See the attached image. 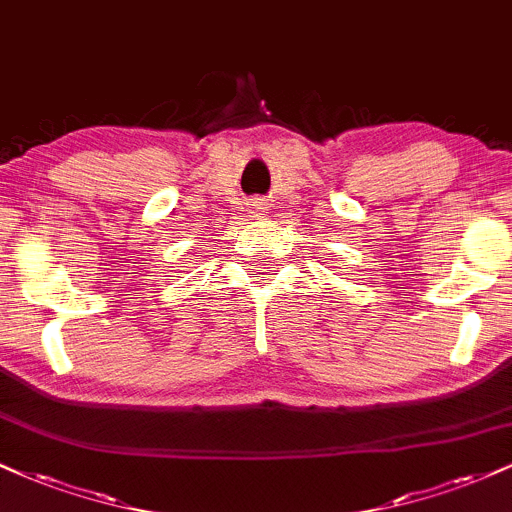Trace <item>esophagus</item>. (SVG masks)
Segmentation results:
<instances>
[{"label": "esophagus", "mask_w": 512, "mask_h": 512, "mask_svg": "<svg viewBox=\"0 0 512 512\" xmlns=\"http://www.w3.org/2000/svg\"><path fill=\"white\" fill-rule=\"evenodd\" d=\"M264 209H267V207H264V202H252L250 204V214H255V216H260Z\"/></svg>", "instance_id": "1"}]
</instances>
